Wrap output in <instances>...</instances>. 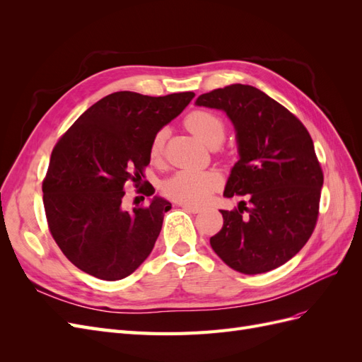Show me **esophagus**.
<instances>
[{
    "instance_id": "obj_1",
    "label": "esophagus",
    "mask_w": 362,
    "mask_h": 362,
    "mask_svg": "<svg viewBox=\"0 0 362 362\" xmlns=\"http://www.w3.org/2000/svg\"><path fill=\"white\" fill-rule=\"evenodd\" d=\"M181 206L184 208L185 211L193 213V214H198V213H201V211H202V208H201V206H196V205H187V204H181Z\"/></svg>"
}]
</instances>
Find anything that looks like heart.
<instances>
[{"label": "heart", "instance_id": "heart-1", "mask_svg": "<svg viewBox=\"0 0 362 362\" xmlns=\"http://www.w3.org/2000/svg\"><path fill=\"white\" fill-rule=\"evenodd\" d=\"M184 124L190 133H193L205 145H211L214 141L221 144L225 136L223 120L216 113L202 110V108L190 112L185 116ZM164 139H166V134H164L163 129L152 137L149 146V156L152 160L161 157ZM221 175L216 172L180 170L163 182V193L175 202L201 205L221 187Z\"/></svg>", "mask_w": 362, "mask_h": 362}]
</instances>
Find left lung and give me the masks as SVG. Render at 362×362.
<instances>
[{"instance_id":"obj_1","label":"left lung","mask_w":362,"mask_h":362,"mask_svg":"<svg viewBox=\"0 0 362 362\" xmlns=\"http://www.w3.org/2000/svg\"><path fill=\"white\" fill-rule=\"evenodd\" d=\"M196 104L225 110L237 131L240 160L223 196H245L221 210L223 226L210 245L225 264L258 275L286 264L308 242L317 218L323 170L308 129L257 87L233 84Z\"/></svg>"}]
</instances>
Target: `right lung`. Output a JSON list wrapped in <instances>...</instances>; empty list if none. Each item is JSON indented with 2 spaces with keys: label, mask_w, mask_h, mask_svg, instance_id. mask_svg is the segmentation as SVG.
<instances>
[{
  "label": "right lung",
  "mask_w": 362,
  "mask_h": 362,
  "mask_svg": "<svg viewBox=\"0 0 362 362\" xmlns=\"http://www.w3.org/2000/svg\"><path fill=\"white\" fill-rule=\"evenodd\" d=\"M193 92L148 96L115 92L75 120L52 149L42 182L49 233L74 266L104 281L129 276L151 254L170 202L122 206L139 187L151 140L193 100ZM154 194L151 184L141 187Z\"/></svg>",
  "instance_id": "add662e5"
}]
</instances>
